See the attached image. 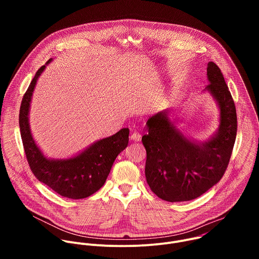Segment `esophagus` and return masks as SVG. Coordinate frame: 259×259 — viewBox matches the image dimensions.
<instances>
[{
  "label": "esophagus",
  "mask_w": 259,
  "mask_h": 259,
  "mask_svg": "<svg viewBox=\"0 0 259 259\" xmlns=\"http://www.w3.org/2000/svg\"><path fill=\"white\" fill-rule=\"evenodd\" d=\"M130 139H131L132 141L138 142V141H140V140H141V134H140V133H138V132H134V133H132V134H131Z\"/></svg>",
  "instance_id": "34e87169"
}]
</instances>
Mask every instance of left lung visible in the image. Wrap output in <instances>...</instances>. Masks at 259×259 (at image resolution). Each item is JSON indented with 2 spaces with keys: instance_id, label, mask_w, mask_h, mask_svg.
I'll return each mask as SVG.
<instances>
[{
  "instance_id": "8db88e82",
  "label": "left lung",
  "mask_w": 259,
  "mask_h": 259,
  "mask_svg": "<svg viewBox=\"0 0 259 259\" xmlns=\"http://www.w3.org/2000/svg\"><path fill=\"white\" fill-rule=\"evenodd\" d=\"M209 85L203 90L219 110V126L205 141L184 134L178 121L164 109L146 122L142 136L146 150L145 177L151 190L162 200L184 202L197 199L224 176L237 135L236 106L219 67L207 64Z\"/></svg>"
}]
</instances>
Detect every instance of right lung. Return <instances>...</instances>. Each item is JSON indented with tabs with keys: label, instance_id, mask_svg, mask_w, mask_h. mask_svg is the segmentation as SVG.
<instances>
[{
	"label": "right lung",
	"instance_id": "1",
	"mask_svg": "<svg viewBox=\"0 0 259 259\" xmlns=\"http://www.w3.org/2000/svg\"><path fill=\"white\" fill-rule=\"evenodd\" d=\"M51 61L52 58L36 71L22 98L19 127L24 152L32 173L41 182L62 197L84 199L104 184L116 158L128 145L129 129L123 128L112 136L99 139L69 158L52 159L45 156L32 137L29 110L36 82Z\"/></svg>",
	"mask_w": 259,
	"mask_h": 259
}]
</instances>
